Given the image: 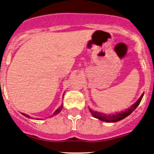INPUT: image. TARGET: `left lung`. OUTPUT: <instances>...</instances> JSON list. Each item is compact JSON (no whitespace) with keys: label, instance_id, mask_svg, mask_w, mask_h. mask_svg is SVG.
Here are the masks:
<instances>
[{"label":"left lung","instance_id":"1","mask_svg":"<svg viewBox=\"0 0 154 154\" xmlns=\"http://www.w3.org/2000/svg\"><path fill=\"white\" fill-rule=\"evenodd\" d=\"M144 96V93H142V94L141 95V97H139L137 100V101L135 102L130 108L127 109L125 111L119 112H115L112 114H104L103 112H99L94 111V110L91 109L89 108V111L91 112V114L92 115L93 117L96 118V119H99V120L102 121V122H109V123H112V122H117L119 121L122 120V119H125L126 117L129 116V115L131 114L133 111L136 109V107L139 105L141 100H142V97Z\"/></svg>","mask_w":154,"mask_h":154}]
</instances>
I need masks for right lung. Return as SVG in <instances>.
Segmentation results:
<instances>
[{
    "instance_id": "right-lung-1",
    "label": "right lung",
    "mask_w": 154,
    "mask_h": 154,
    "mask_svg": "<svg viewBox=\"0 0 154 154\" xmlns=\"http://www.w3.org/2000/svg\"><path fill=\"white\" fill-rule=\"evenodd\" d=\"M63 95H64V94H63ZM63 104L61 105V106H60V107H59L58 109H57V110H56L55 112H54V113H53V116H57V114H59V113L60 112H61V110H62V109H63ZM21 114L23 115V116H25V117H27V118H28V119H30V116H28V115H27V114H25V113H22L21 112ZM52 116V117H53ZM38 120H42V119H38Z\"/></svg>"
}]
</instances>
